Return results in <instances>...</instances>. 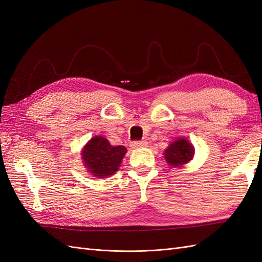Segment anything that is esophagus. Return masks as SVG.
Wrapping results in <instances>:
<instances>
[{
  "label": "esophagus",
  "instance_id": "esophagus-1",
  "mask_svg": "<svg viewBox=\"0 0 262 262\" xmlns=\"http://www.w3.org/2000/svg\"><path fill=\"white\" fill-rule=\"evenodd\" d=\"M146 146H147L146 141H136L131 143V147L133 148H140V147H146Z\"/></svg>",
  "mask_w": 262,
  "mask_h": 262
}]
</instances>
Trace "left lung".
Wrapping results in <instances>:
<instances>
[{
	"mask_svg": "<svg viewBox=\"0 0 262 262\" xmlns=\"http://www.w3.org/2000/svg\"><path fill=\"white\" fill-rule=\"evenodd\" d=\"M194 156V146L186 138H177L164 150V157L172 168H179L188 164Z\"/></svg>",
	"mask_w": 262,
	"mask_h": 262,
	"instance_id": "left-lung-1",
	"label": "left lung"
}]
</instances>
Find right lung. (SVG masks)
<instances>
[{
	"mask_svg": "<svg viewBox=\"0 0 262 262\" xmlns=\"http://www.w3.org/2000/svg\"><path fill=\"white\" fill-rule=\"evenodd\" d=\"M125 153L123 145L114 146L104 137L96 136L83 146L81 157L86 170L93 177L107 178L117 172Z\"/></svg>",
	"mask_w": 262,
	"mask_h": 262,
	"instance_id": "right-lung-1",
	"label": "right lung"
}]
</instances>
